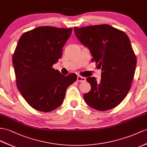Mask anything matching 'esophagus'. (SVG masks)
Returning a JSON list of instances; mask_svg holds the SVG:
<instances>
[{"label":"esophagus","mask_w":147,"mask_h":147,"mask_svg":"<svg viewBox=\"0 0 147 147\" xmlns=\"http://www.w3.org/2000/svg\"><path fill=\"white\" fill-rule=\"evenodd\" d=\"M86 80L85 77H82L80 76H77V81L78 82H85Z\"/></svg>","instance_id":"obj_1"}]
</instances>
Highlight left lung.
Here are the masks:
<instances>
[{"mask_svg":"<svg viewBox=\"0 0 147 147\" xmlns=\"http://www.w3.org/2000/svg\"><path fill=\"white\" fill-rule=\"evenodd\" d=\"M80 42L90 50L101 79L87 78L91 90L84 95L87 104L99 111L115 108L129 92L137 58L127 35L107 24L74 28Z\"/></svg>","mask_w":147,"mask_h":147,"instance_id":"1","label":"left lung"}]
</instances>
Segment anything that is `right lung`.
Segmentation results:
<instances>
[{
    "mask_svg": "<svg viewBox=\"0 0 147 147\" xmlns=\"http://www.w3.org/2000/svg\"><path fill=\"white\" fill-rule=\"evenodd\" d=\"M72 28L43 26L25 32L12 57L17 88L28 104L49 112L61 105L67 88L77 75L65 76L52 68L62 57V48Z\"/></svg>",
    "mask_w": 147,
    "mask_h": 147,
    "instance_id": "obj_1",
    "label": "right lung"
}]
</instances>
